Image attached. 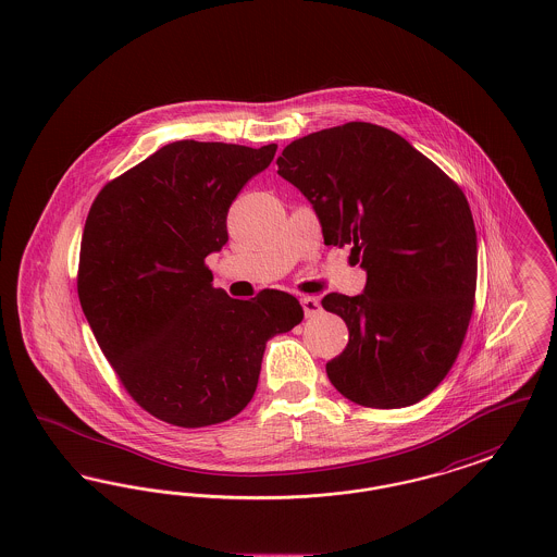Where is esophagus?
<instances>
[{
    "mask_svg": "<svg viewBox=\"0 0 557 557\" xmlns=\"http://www.w3.org/2000/svg\"><path fill=\"white\" fill-rule=\"evenodd\" d=\"M300 305H302L307 318H315V315L321 313V305H319V300L315 296H302V298H300Z\"/></svg>",
    "mask_w": 557,
    "mask_h": 557,
    "instance_id": "obj_1",
    "label": "esophagus"
}]
</instances>
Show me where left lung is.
<instances>
[{"label": "left lung", "instance_id": "8db88e82", "mask_svg": "<svg viewBox=\"0 0 557 557\" xmlns=\"http://www.w3.org/2000/svg\"><path fill=\"white\" fill-rule=\"evenodd\" d=\"M277 173L318 212L323 242L350 246L363 294L323 296L348 345L325 371L343 397L398 409L428 397L463 345L476 294V227L466 194L407 139L346 123L294 139Z\"/></svg>", "mask_w": 557, "mask_h": 557}]
</instances>
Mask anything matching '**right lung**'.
Returning a JSON list of instances; mask_svg holds the SVG:
<instances>
[{
    "label": "right lung",
    "mask_w": 557,
    "mask_h": 557,
    "mask_svg": "<svg viewBox=\"0 0 557 557\" xmlns=\"http://www.w3.org/2000/svg\"><path fill=\"white\" fill-rule=\"evenodd\" d=\"M275 150L173 141L108 182L87 214L83 313L125 391L166 424L238 416L257 391L267 341L302 321L288 292L230 298L205 263L227 242L239 189Z\"/></svg>",
    "instance_id": "obj_1"
}]
</instances>
